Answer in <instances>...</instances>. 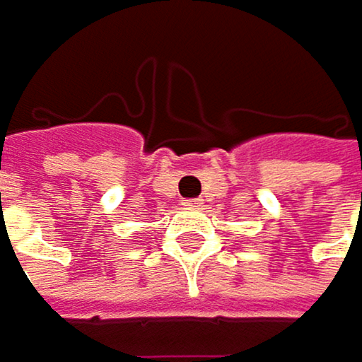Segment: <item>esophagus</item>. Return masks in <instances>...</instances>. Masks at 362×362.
<instances>
[{"label": "esophagus", "mask_w": 362, "mask_h": 362, "mask_svg": "<svg viewBox=\"0 0 362 362\" xmlns=\"http://www.w3.org/2000/svg\"><path fill=\"white\" fill-rule=\"evenodd\" d=\"M181 204L187 206V209H198V206H202V200L200 198H192V200H183Z\"/></svg>", "instance_id": "1"}]
</instances>
